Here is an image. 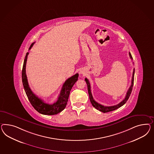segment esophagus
I'll return each mask as SVG.
<instances>
[{
	"label": "esophagus",
	"instance_id": "obj_1",
	"mask_svg": "<svg viewBox=\"0 0 154 154\" xmlns=\"http://www.w3.org/2000/svg\"><path fill=\"white\" fill-rule=\"evenodd\" d=\"M81 74H83V71H80V72H79Z\"/></svg>",
	"mask_w": 154,
	"mask_h": 154
}]
</instances>
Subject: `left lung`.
<instances>
[{"instance_id": "left-lung-1", "label": "left lung", "mask_w": 154, "mask_h": 154, "mask_svg": "<svg viewBox=\"0 0 154 154\" xmlns=\"http://www.w3.org/2000/svg\"><path fill=\"white\" fill-rule=\"evenodd\" d=\"M129 57L132 60V57L131 55V54L129 53ZM134 68L133 69V74H132V81H131V85L129 87V89L128 90V91L127 92V94L125 95V99L123 100L122 101H121L119 104H117L116 105L114 106H105L104 105H102L101 104H99L98 103H97L96 101L94 100L92 95L91 91V86H90V84L88 81V79L86 78L85 80L86 82L87 85H88V95H89V97H90V100L92 106L95 108L99 110L100 112H112L113 110H115L121 107L122 106H123L125 103L127 102V101L129 99L130 95L131 94V92L132 91V88H133V83H134Z\"/></svg>"}]
</instances>
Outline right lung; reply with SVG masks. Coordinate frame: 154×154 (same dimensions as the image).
<instances>
[{
  "label": "right lung",
  "mask_w": 154,
  "mask_h": 154,
  "mask_svg": "<svg viewBox=\"0 0 154 154\" xmlns=\"http://www.w3.org/2000/svg\"><path fill=\"white\" fill-rule=\"evenodd\" d=\"M33 44L34 42L31 45L29 50L31 49ZM29 54V53H27L26 55L22 72V83L26 95L27 96L30 103L38 112L42 114L49 116L57 114L59 112H61L66 108L71 89L76 82V81L78 80L79 73H76L75 75H73L65 81L63 85L60 95H59L58 100L55 103L53 104L46 103L43 100L38 98L37 96L35 95L29 88L27 79V75L26 74V65Z\"/></svg>",
  "instance_id": "add662e5"
}]
</instances>
